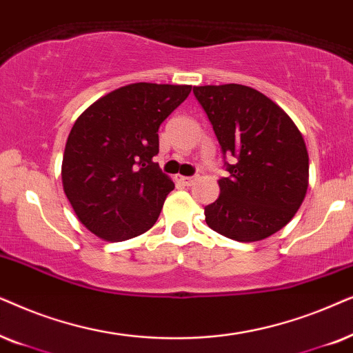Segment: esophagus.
Returning <instances> with one entry per match:
<instances>
[{
    "label": "esophagus",
    "instance_id": "esophagus-1",
    "mask_svg": "<svg viewBox=\"0 0 353 353\" xmlns=\"http://www.w3.org/2000/svg\"><path fill=\"white\" fill-rule=\"evenodd\" d=\"M199 179V176H192V177H185V176H179L177 177V181L181 182V184H184V185H187V187H190V185H194L195 184V181Z\"/></svg>",
    "mask_w": 353,
    "mask_h": 353
}]
</instances>
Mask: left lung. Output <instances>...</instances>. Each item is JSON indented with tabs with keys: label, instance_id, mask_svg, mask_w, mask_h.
<instances>
[{
	"label": "left lung",
	"instance_id": "8db88e82",
	"mask_svg": "<svg viewBox=\"0 0 353 353\" xmlns=\"http://www.w3.org/2000/svg\"><path fill=\"white\" fill-rule=\"evenodd\" d=\"M231 176L218 181L221 194L205 206L213 231L237 242H258L281 231L303 203L308 152L290 116L271 98L239 83L194 87Z\"/></svg>",
	"mask_w": 353,
	"mask_h": 353
}]
</instances>
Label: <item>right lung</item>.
Masks as SVG:
<instances>
[{
    "instance_id": "add662e5",
    "label": "right lung",
    "mask_w": 353,
    "mask_h": 353,
    "mask_svg": "<svg viewBox=\"0 0 353 353\" xmlns=\"http://www.w3.org/2000/svg\"><path fill=\"white\" fill-rule=\"evenodd\" d=\"M192 85L139 82L92 103L70 129L61 177L74 213L92 234L122 242L157 223L174 189L153 157L161 122Z\"/></svg>"
}]
</instances>
